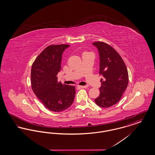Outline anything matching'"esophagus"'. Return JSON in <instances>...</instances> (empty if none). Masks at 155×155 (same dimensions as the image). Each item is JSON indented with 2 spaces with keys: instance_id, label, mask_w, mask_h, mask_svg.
Segmentation results:
<instances>
[{
  "instance_id": "esophagus-1",
  "label": "esophagus",
  "mask_w": 155,
  "mask_h": 155,
  "mask_svg": "<svg viewBox=\"0 0 155 155\" xmlns=\"http://www.w3.org/2000/svg\"><path fill=\"white\" fill-rule=\"evenodd\" d=\"M77 87L78 88H86L88 87L87 85H84V86H83V85H78Z\"/></svg>"
}]
</instances>
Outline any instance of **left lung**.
Masks as SVG:
<instances>
[{
    "mask_svg": "<svg viewBox=\"0 0 155 155\" xmlns=\"http://www.w3.org/2000/svg\"><path fill=\"white\" fill-rule=\"evenodd\" d=\"M92 44L98 49L99 74L102 75L100 95L95 99L101 107H109L121 99L128 84V74L125 63L114 48L103 42Z\"/></svg>",
    "mask_w": 155,
    "mask_h": 155,
    "instance_id": "left-lung-1",
    "label": "left lung"
}]
</instances>
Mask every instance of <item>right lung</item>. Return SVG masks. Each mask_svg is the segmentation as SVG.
<instances>
[{
  "instance_id": "1",
  "label": "right lung",
  "mask_w": 155,
  "mask_h": 155,
  "mask_svg": "<svg viewBox=\"0 0 155 155\" xmlns=\"http://www.w3.org/2000/svg\"><path fill=\"white\" fill-rule=\"evenodd\" d=\"M69 45H51L34 61L31 72V88L40 102L49 110L60 112L71 106L75 94L74 86L58 81L62 54Z\"/></svg>"
}]
</instances>
